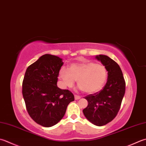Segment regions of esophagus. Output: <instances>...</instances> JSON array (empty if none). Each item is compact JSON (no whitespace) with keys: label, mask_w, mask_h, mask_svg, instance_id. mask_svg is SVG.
<instances>
[{"label":"esophagus","mask_w":146,"mask_h":146,"mask_svg":"<svg viewBox=\"0 0 146 146\" xmlns=\"http://www.w3.org/2000/svg\"><path fill=\"white\" fill-rule=\"evenodd\" d=\"M81 98V96H78V95H75V100H78Z\"/></svg>","instance_id":"obj_1"}]
</instances>
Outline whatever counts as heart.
<instances>
[{"instance_id":"b5f03b06","label":"heart","mask_w":146,"mask_h":146,"mask_svg":"<svg viewBox=\"0 0 146 146\" xmlns=\"http://www.w3.org/2000/svg\"><path fill=\"white\" fill-rule=\"evenodd\" d=\"M59 78L64 87H72L76 80L79 87L85 93L92 94L100 90L108 78L104 66L92 61H84L70 66L69 71L62 68Z\"/></svg>"}]
</instances>
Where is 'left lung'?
<instances>
[{
	"mask_svg": "<svg viewBox=\"0 0 146 146\" xmlns=\"http://www.w3.org/2000/svg\"><path fill=\"white\" fill-rule=\"evenodd\" d=\"M108 71V81L102 90L85 97L88 106L83 110L88 121L103 126L116 116L125 92V81L119 66L105 55L97 56Z\"/></svg>",
	"mask_w": 146,
	"mask_h": 146,
	"instance_id": "obj_1",
	"label": "left lung"
}]
</instances>
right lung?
<instances>
[{
    "label": "right lung",
    "instance_id": "obj_1",
    "mask_svg": "<svg viewBox=\"0 0 146 146\" xmlns=\"http://www.w3.org/2000/svg\"><path fill=\"white\" fill-rule=\"evenodd\" d=\"M62 64L59 57L45 54L25 72L22 94L26 108L33 120L43 127L58 123L63 118L68 105L75 100L70 90L57 86Z\"/></svg>",
    "mask_w": 146,
    "mask_h": 146
}]
</instances>
